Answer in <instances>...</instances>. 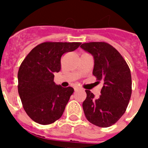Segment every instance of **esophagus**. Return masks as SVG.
<instances>
[{"label":"esophagus","mask_w":148,"mask_h":148,"mask_svg":"<svg viewBox=\"0 0 148 148\" xmlns=\"http://www.w3.org/2000/svg\"><path fill=\"white\" fill-rule=\"evenodd\" d=\"M74 90H75V92H77V91H79V90H82V89L81 88V87H78V86H76V87H74Z\"/></svg>","instance_id":"esophagus-1"}]
</instances>
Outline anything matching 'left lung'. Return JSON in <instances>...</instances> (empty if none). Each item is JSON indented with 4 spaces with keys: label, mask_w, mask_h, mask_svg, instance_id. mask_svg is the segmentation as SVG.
<instances>
[{
    "label": "left lung",
    "mask_w": 148,
    "mask_h": 148,
    "mask_svg": "<svg viewBox=\"0 0 148 148\" xmlns=\"http://www.w3.org/2000/svg\"><path fill=\"white\" fill-rule=\"evenodd\" d=\"M81 47L93 56L92 74L104 83L98 98L85 90L84 112L90 123L108 127L121 118L127 108L132 93L130 68L121 55L108 43H84Z\"/></svg>",
    "instance_id": "8db88e82"
}]
</instances>
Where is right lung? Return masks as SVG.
<instances>
[{"label":"right lung","mask_w":148,"mask_h":148,"mask_svg":"<svg viewBox=\"0 0 148 148\" xmlns=\"http://www.w3.org/2000/svg\"><path fill=\"white\" fill-rule=\"evenodd\" d=\"M80 42H44L30 51L18 73V93L27 114L35 122L49 125L59 119L70 96L71 87L54 82L61 56L76 49Z\"/></svg>","instance_id":"1"}]
</instances>
